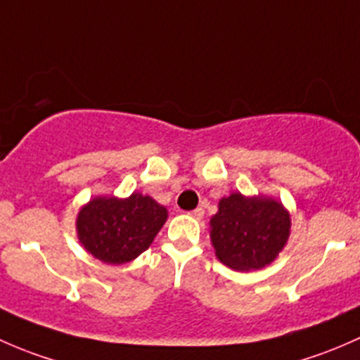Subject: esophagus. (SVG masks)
<instances>
[{"mask_svg": "<svg viewBox=\"0 0 360 360\" xmlns=\"http://www.w3.org/2000/svg\"><path fill=\"white\" fill-rule=\"evenodd\" d=\"M188 214H191L192 218H195V220H201V218L205 217V210H202V207H195V210H192Z\"/></svg>", "mask_w": 360, "mask_h": 360, "instance_id": "1", "label": "esophagus"}]
</instances>
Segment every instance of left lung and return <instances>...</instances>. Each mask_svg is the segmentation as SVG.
<instances>
[{"label":"left lung","mask_w":360,"mask_h":360,"mask_svg":"<svg viewBox=\"0 0 360 360\" xmlns=\"http://www.w3.org/2000/svg\"><path fill=\"white\" fill-rule=\"evenodd\" d=\"M210 227L218 260L239 272H250L276 260L288 243L291 220L276 199L244 198L234 192L220 199Z\"/></svg>","instance_id":"left-lung-1"}]
</instances>
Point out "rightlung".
<instances>
[{
  "label": "right lung",
  "instance_id": "right-lung-1",
  "mask_svg": "<svg viewBox=\"0 0 360 360\" xmlns=\"http://www.w3.org/2000/svg\"><path fill=\"white\" fill-rule=\"evenodd\" d=\"M168 218L165 206L139 192L126 199L95 198L81 207L77 237L84 250L110 265L131 262L153 244Z\"/></svg>",
  "mask_w": 360,
  "mask_h": 360
}]
</instances>
